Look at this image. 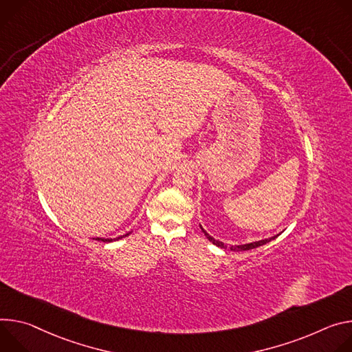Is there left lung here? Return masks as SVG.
I'll return each instance as SVG.
<instances>
[{
	"label": "left lung",
	"instance_id": "left-lung-1",
	"mask_svg": "<svg viewBox=\"0 0 352 352\" xmlns=\"http://www.w3.org/2000/svg\"><path fill=\"white\" fill-rule=\"evenodd\" d=\"M201 230L204 232V235L207 236V239L210 241V242H212L215 246H218V248H221V249H229V250H233V252H243V250H250V249H254V248H258V246H263V245H265V243H268L270 241H272V239H276L277 236H280V235H276V236H271V238H268V239H263V241H257V242H252V243H246V245H238V246H232V245H225V243H222V242H219V241H217V239H214L212 236H210L208 233L201 228Z\"/></svg>",
	"mask_w": 352,
	"mask_h": 352
}]
</instances>
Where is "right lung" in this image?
Returning <instances> with one entry per match:
<instances>
[{"label":"right lung","instance_id":"right-lung-1","mask_svg":"<svg viewBox=\"0 0 352 352\" xmlns=\"http://www.w3.org/2000/svg\"><path fill=\"white\" fill-rule=\"evenodd\" d=\"M131 232H129V233H126V235H122V236H117V238H113V239H104V238H94L95 241H100V242H106V243H109V242H113V241H119V239H123V238H126V236H129Z\"/></svg>","mask_w":352,"mask_h":352}]
</instances>
